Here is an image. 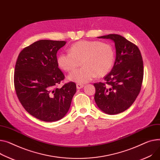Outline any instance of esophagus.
I'll return each instance as SVG.
<instances>
[{
  "label": "esophagus",
  "instance_id": "obj_1",
  "mask_svg": "<svg viewBox=\"0 0 160 160\" xmlns=\"http://www.w3.org/2000/svg\"><path fill=\"white\" fill-rule=\"evenodd\" d=\"M83 86H83V84H81V83H77V88L78 89H80L82 88Z\"/></svg>",
  "mask_w": 160,
  "mask_h": 160
}]
</instances>
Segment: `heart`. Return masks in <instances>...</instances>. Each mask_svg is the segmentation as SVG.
Here are the masks:
<instances>
[{
  "mask_svg": "<svg viewBox=\"0 0 160 160\" xmlns=\"http://www.w3.org/2000/svg\"><path fill=\"white\" fill-rule=\"evenodd\" d=\"M113 47L98 40H82L72 44L69 52H62L57 58L58 67L65 71L83 66L68 75V80L78 83H87L96 77H102L111 69L114 62Z\"/></svg>",
  "mask_w": 160,
  "mask_h": 160,
  "instance_id": "1",
  "label": "heart"
}]
</instances>
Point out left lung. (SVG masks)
<instances>
[{"label":"left lung","instance_id":"8db88e82","mask_svg":"<svg viewBox=\"0 0 160 160\" xmlns=\"http://www.w3.org/2000/svg\"><path fill=\"white\" fill-rule=\"evenodd\" d=\"M114 42L116 60L105 82L94 83V100L108 114H116L130 108L139 94L143 77V62L137 46L117 34L98 37Z\"/></svg>","mask_w":160,"mask_h":160}]
</instances>
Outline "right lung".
<instances>
[{"label":"right lung","instance_id":"1","mask_svg":"<svg viewBox=\"0 0 160 160\" xmlns=\"http://www.w3.org/2000/svg\"><path fill=\"white\" fill-rule=\"evenodd\" d=\"M66 44V41H37L22 50L16 62L17 97L28 112L42 121L55 122L64 117L77 91L72 82L57 88L65 77L58 68L57 53Z\"/></svg>","mask_w":160,"mask_h":160}]
</instances>
